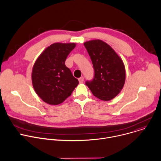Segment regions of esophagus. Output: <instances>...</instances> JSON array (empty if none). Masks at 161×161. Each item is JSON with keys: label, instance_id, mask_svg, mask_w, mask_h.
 <instances>
[{"label": "esophagus", "instance_id": "34e87169", "mask_svg": "<svg viewBox=\"0 0 161 161\" xmlns=\"http://www.w3.org/2000/svg\"><path fill=\"white\" fill-rule=\"evenodd\" d=\"M78 80H79L80 83H83V81H84V78H83V77H81V78H80L78 79Z\"/></svg>", "mask_w": 161, "mask_h": 161}]
</instances>
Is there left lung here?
I'll use <instances>...</instances> for the list:
<instances>
[{"instance_id":"8db88e82","label":"left lung","mask_w":161,"mask_h":161,"mask_svg":"<svg viewBox=\"0 0 161 161\" xmlns=\"http://www.w3.org/2000/svg\"><path fill=\"white\" fill-rule=\"evenodd\" d=\"M93 64L94 76L85 84L94 96L103 101H110L122 89L125 80V67L122 59L105 42L96 39L85 42Z\"/></svg>"}]
</instances>
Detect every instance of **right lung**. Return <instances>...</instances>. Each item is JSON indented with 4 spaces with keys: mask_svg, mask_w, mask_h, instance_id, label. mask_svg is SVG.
Masks as SVG:
<instances>
[{
    "mask_svg": "<svg viewBox=\"0 0 161 161\" xmlns=\"http://www.w3.org/2000/svg\"><path fill=\"white\" fill-rule=\"evenodd\" d=\"M75 47V43L52 44L36 60L32 73V85L45 103L52 105L63 103L78 85V80L65 65Z\"/></svg>",
    "mask_w": 161,
    "mask_h": 161,
    "instance_id": "1",
    "label": "right lung"
}]
</instances>
